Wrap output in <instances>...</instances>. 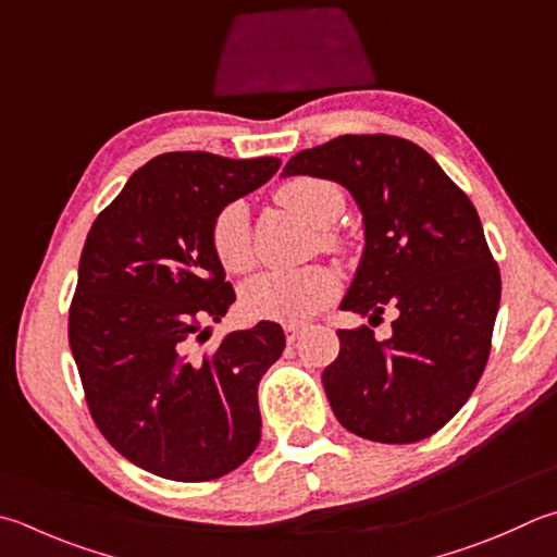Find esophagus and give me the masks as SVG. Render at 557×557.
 Segmentation results:
<instances>
[{
    "instance_id": "34e87169",
    "label": "esophagus",
    "mask_w": 557,
    "mask_h": 557,
    "mask_svg": "<svg viewBox=\"0 0 557 557\" xmlns=\"http://www.w3.org/2000/svg\"><path fill=\"white\" fill-rule=\"evenodd\" d=\"M283 330H286L288 344H293V342L300 339L302 332H306V324H296V322H293V324H286V327H283Z\"/></svg>"
}]
</instances>
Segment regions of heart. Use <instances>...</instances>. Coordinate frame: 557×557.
I'll return each mask as SVG.
<instances>
[{
	"mask_svg": "<svg viewBox=\"0 0 557 557\" xmlns=\"http://www.w3.org/2000/svg\"><path fill=\"white\" fill-rule=\"evenodd\" d=\"M276 201L314 227H327L344 211V194L337 184L318 176H296L278 186ZM213 257L227 274H247L255 267L249 213L245 203L223 206L208 230ZM320 245L339 249V237L322 230ZM339 278L330 267H306L296 271H267L251 278L243 290V308L249 318L300 322L312 318L334 298Z\"/></svg>",
	"mask_w": 557,
	"mask_h": 557,
	"instance_id": "1",
	"label": "heart"
}]
</instances>
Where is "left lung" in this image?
I'll list each match as a JSON object with an SVG mask.
<instances>
[{
  "label": "left lung",
  "instance_id": "left-lung-1",
  "mask_svg": "<svg viewBox=\"0 0 557 557\" xmlns=\"http://www.w3.org/2000/svg\"><path fill=\"white\" fill-rule=\"evenodd\" d=\"M283 174L332 180L363 213L366 247L342 310L383 320L339 330L322 373L332 412L351 434L414 444L436 434L485 371L502 278L475 206L429 152L395 135H339L290 157Z\"/></svg>",
  "mask_w": 557,
  "mask_h": 557
}]
</instances>
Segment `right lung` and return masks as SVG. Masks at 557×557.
<instances>
[{"instance_id": "add662e5", "label": "right lung", "mask_w": 557, "mask_h": 557, "mask_svg": "<svg viewBox=\"0 0 557 557\" xmlns=\"http://www.w3.org/2000/svg\"><path fill=\"white\" fill-rule=\"evenodd\" d=\"M281 160L164 152L135 172L84 243L70 349L103 438L152 475L208 482L243 466L261 436L257 387L286 334L206 322L235 302L208 243L218 211L276 174Z\"/></svg>"}]
</instances>
